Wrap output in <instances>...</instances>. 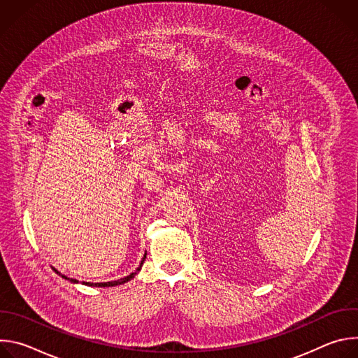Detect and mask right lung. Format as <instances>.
Segmentation results:
<instances>
[{"label":"right lung","instance_id":"1","mask_svg":"<svg viewBox=\"0 0 358 358\" xmlns=\"http://www.w3.org/2000/svg\"><path fill=\"white\" fill-rule=\"evenodd\" d=\"M145 255H147V252L144 253V257H143V259H141V264L138 265V268L134 271V272H131L129 276H124V278H122V279H117V280H112V282H100V283H92V282H82L83 285H86V286H94V287H110V286H117V285H123V283H126V282H129V280H131L137 273H138V271L141 269V266H143V264H144V259H145ZM58 275H61L64 279H66V280H69V282H72V283H79V280H76V279H72V278H68V276H65V275H62L61 272H58L57 269H54Z\"/></svg>","mask_w":358,"mask_h":358}]
</instances>
